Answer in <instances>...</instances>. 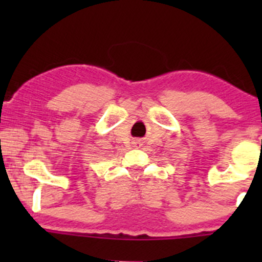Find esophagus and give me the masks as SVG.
I'll return each mask as SVG.
<instances>
[{"instance_id":"34e87169","label":"esophagus","mask_w":262,"mask_h":262,"mask_svg":"<svg viewBox=\"0 0 262 262\" xmlns=\"http://www.w3.org/2000/svg\"><path fill=\"white\" fill-rule=\"evenodd\" d=\"M137 144H140V143H139V141H137Z\"/></svg>"}]
</instances>
